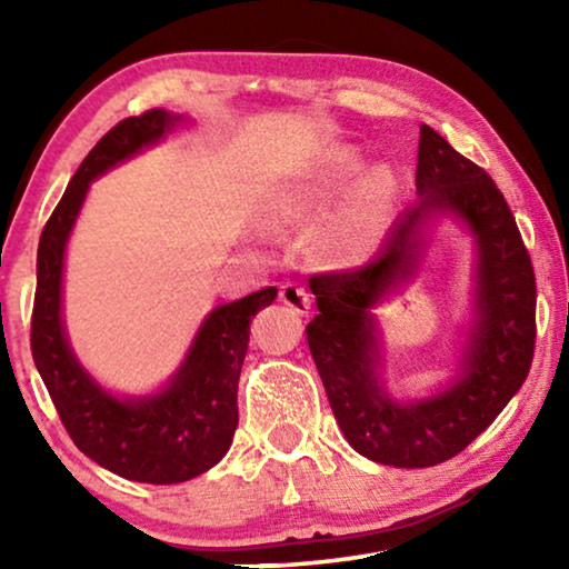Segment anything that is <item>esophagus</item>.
<instances>
[{
    "mask_svg": "<svg viewBox=\"0 0 569 569\" xmlns=\"http://www.w3.org/2000/svg\"><path fill=\"white\" fill-rule=\"evenodd\" d=\"M279 298H282L287 308H292L295 313H300V316L310 310V295L306 287L298 282H284L282 287H279Z\"/></svg>",
    "mask_w": 569,
    "mask_h": 569,
    "instance_id": "esophagus-1",
    "label": "esophagus"
}]
</instances>
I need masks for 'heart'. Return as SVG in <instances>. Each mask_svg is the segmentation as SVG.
Masks as SVG:
<instances>
[{"label":"heart","instance_id":"1","mask_svg":"<svg viewBox=\"0 0 569 569\" xmlns=\"http://www.w3.org/2000/svg\"><path fill=\"white\" fill-rule=\"evenodd\" d=\"M352 168H355L352 158H339L337 162H333V166L323 170V176L318 178V186H316L313 193L333 191L349 173H352ZM386 186H388V176L383 173V170H378V173H372L368 181H365V186H362V209H365V212L376 209L380 197H383ZM355 238H357V228H355V224H347V228L341 230V240H345V243H352Z\"/></svg>","mask_w":569,"mask_h":569}]
</instances>
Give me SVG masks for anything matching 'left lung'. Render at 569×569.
Masks as SVG:
<instances>
[{"instance_id": "1", "label": "left lung", "mask_w": 569, "mask_h": 569, "mask_svg": "<svg viewBox=\"0 0 569 569\" xmlns=\"http://www.w3.org/2000/svg\"><path fill=\"white\" fill-rule=\"evenodd\" d=\"M417 189L419 201L370 261L310 277L318 316L306 329L349 446L370 461L399 469L442 463L477 440L523 386L536 347L533 263L487 170L422 127ZM440 211L463 216L478 238L480 321L453 387L427 402L396 405L375 376L369 308L410 273L418 228Z\"/></svg>"}]
</instances>
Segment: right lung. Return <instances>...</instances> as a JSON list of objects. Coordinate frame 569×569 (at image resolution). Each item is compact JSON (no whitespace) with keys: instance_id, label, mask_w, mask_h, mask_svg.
<instances>
[{"instance_id":"obj_1","label":"right lung","mask_w":569,"mask_h":569,"mask_svg":"<svg viewBox=\"0 0 569 569\" xmlns=\"http://www.w3.org/2000/svg\"><path fill=\"white\" fill-rule=\"evenodd\" d=\"M178 116L152 108L116 123L88 152L41 232L30 349L61 425L84 456L144 485H178L212 469L228 453L238 427V378L251 318L271 306L277 287L212 310L183 368L166 391L121 401L96 386L74 360L61 329L64 246L92 178L158 142Z\"/></svg>"}]
</instances>
